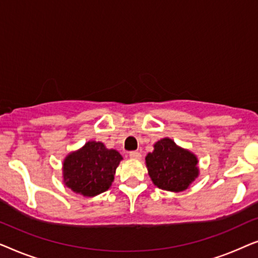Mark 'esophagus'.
I'll return each mask as SVG.
<instances>
[{"mask_svg":"<svg viewBox=\"0 0 258 258\" xmlns=\"http://www.w3.org/2000/svg\"><path fill=\"white\" fill-rule=\"evenodd\" d=\"M129 156L130 158H133V160H140L142 155H141L140 151H130Z\"/></svg>","mask_w":258,"mask_h":258,"instance_id":"obj_1","label":"esophagus"}]
</instances>
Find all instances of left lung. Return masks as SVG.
<instances>
[{
  "mask_svg": "<svg viewBox=\"0 0 258 258\" xmlns=\"http://www.w3.org/2000/svg\"><path fill=\"white\" fill-rule=\"evenodd\" d=\"M199 160L189 150L178 147L174 141L162 139L154 144V151L146 157L151 181L160 189L183 191L199 176Z\"/></svg>",
  "mask_w": 258,
  "mask_h": 258,
  "instance_id": "1",
  "label": "left lung"
}]
</instances>
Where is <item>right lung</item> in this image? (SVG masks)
I'll use <instances>...</instances> for the list:
<instances>
[{
    "instance_id": "obj_1",
    "label": "right lung",
    "mask_w": 258,
    "mask_h": 258,
    "mask_svg": "<svg viewBox=\"0 0 258 258\" xmlns=\"http://www.w3.org/2000/svg\"><path fill=\"white\" fill-rule=\"evenodd\" d=\"M122 156L102 142L89 141L63 161V182L80 195L93 197L110 188Z\"/></svg>"
}]
</instances>
